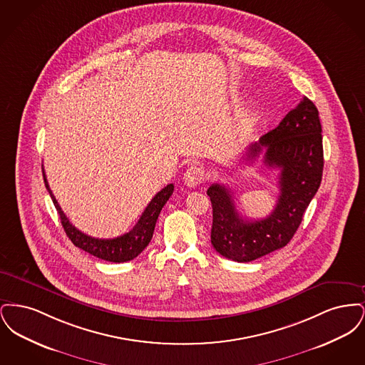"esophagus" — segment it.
<instances>
[{
  "label": "esophagus",
  "mask_w": 365,
  "mask_h": 365,
  "mask_svg": "<svg viewBox=\"0 0 365 365\" xmlns=\"http://www.w3.org/2000/svg\"><path fill=\"white\" fill-rule=\"evenodd\" d=\"M204 170L197 167V165H191L190 168L183 175V182L189 186V187H197L198 185H201L204 182Z\"/></svg>",
  "instance_id": "obj_1"
}]
</instances>
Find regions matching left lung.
I'll return each instance as SVG.
<instances>
[{"label":"left lung","instance_id":"obj_1","mask_svg":"<svg viewBox=\"0 0 365 365\" xmlns=\"http://www.w3.org/2000/svg\"><path fill=\"white\" fill-rule=\"evenodd\" d=\"M261 153L265 165L280 170L278 204L269 216L243 220L230 189L215 183L207 191L213 212L210 242L230 260H256L286 246L320 186L324 165L322 124L309 98L304 97L277 128L252 143L243 158L252 163Z\"/></svg>","mask_w":365,"mask_h":365}]
</instances>
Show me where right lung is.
<instances>
[{
	"label": "right lung",
	"instance_id": "add662e5",
	"mask_svg": "<svg viewBox=\"0 0 365 365\" xmlns=\"http://www.w3.org/2000/svg\"><path fill=\"white\" fill-rule=\"evenodd\" d=\"M43 180H45L46 189L52 197L53 204L57 209V213L61 219V225L64 227V231L70 238L71 242L87 253L101 260L110 261V262H125V261L133 260L149 245L153 237L158 215L174 192V185L173 183L167 185L163 190L158 191L152 198V201L149 202V205L139 217L138 223L133 227V230H130L124 235L112 238V240H98V238L88 237L82 231H79L76 227L71 225L68 217L64 215L57 200L53 195L46 180L45 171H43Z\"/></svg>",
	"mask_w": 365,
	"mask_h": 365
}]
</instances>
